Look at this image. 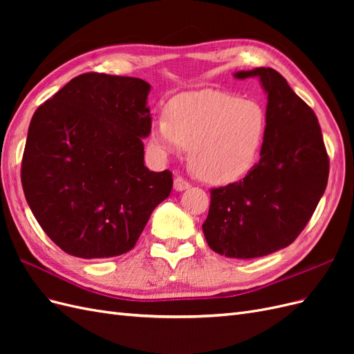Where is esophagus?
I'll use <instances>...</instances> for the list:
<instances>
[{
	"mask_svg": "<svg viewBox=\"0 0 354 354\" xmlns=\"http://www.w3.org/2000/svg\"><path fill=\"white\" fill-rule=\"evenodd\" d=\"M190 187V183L187 180H185L183 177L181 176H177L176 178H174V189L177 190V192H181V190H186V189H189Z\"/></svg>",
	"mask_w": 354,
	"mask_h": 354,
	"instance_id": "1",
	"label": "esophagus"
}]
</instances>
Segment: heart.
<instances>
[{"label":"heart","mask_w":354,"mask_h":354,"mask_svg":"<svg viewBox=\"0 0 354 354\" xmlns=\"http://www.w3.org/2000/svg\"><path fill=\"white\" fill-rule=\"evenodd\" d=\"M267 133V115L254 100L220 90L177 95L152 124L160 153L189 149V165L203 181L229 185L252 169Z\"/></svg>","instance_id":"obj_1"}]
</instances>
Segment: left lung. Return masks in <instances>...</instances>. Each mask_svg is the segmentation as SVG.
I'll list each match as a JSON object with an SVG mask.
<instances>
[{"mask_svg":"<svg viewBox=\"0 0 354 354\" xmlns=\"http://www.w3.org/2000/svg\"><path fill=\"white\" fill-rule=\"evenodd\" d=\"M267 93V133L243 180L211 189L203 234L229 259H257L291 245L312 218L328 183L329 158L317 118L272 68L241 71Z\"/></svg>","mask_w":354,"mask_h":354,"instance_id":"8db88e82","label":"left lung"}]
</instances>
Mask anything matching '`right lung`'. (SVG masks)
Instances as JSON below:
<instances>
[{"label":"right lung","mask_w":354,"mask_h":354,"mask_svg":"<svg viewBox=\"0 0 354 354\" xmlns=\"http://www.w3.org/2000/svg\"><path fill=\"white\" fill-rule=\"evenodd\" d=\"M149 91L140 78L82 73L32 116L25 198L42 230L69 255L109 259L133 250L171 194L173 174L145 167Z\"/></svg>","instance_id":"1"}]
</instances>
